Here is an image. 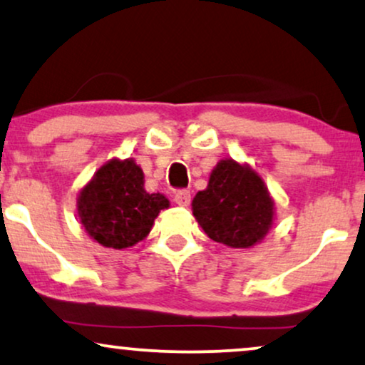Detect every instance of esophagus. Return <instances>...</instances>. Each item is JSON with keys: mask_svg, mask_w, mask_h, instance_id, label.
Returning <instances> with one entry per match:
<instances>
[{"mask_svg": "<svg viewBox=\"0 0 365 365\" xmlns=\"http://www.w3.org/2000/svg\"><path fill=\"white\" fill-rule=\"evenodd\" d=\"M174 201H176V205L179 206H187L189 202H191V192H189L187 189H178V191L174 192Z\"/></svg>", "mask_w": 365, "mask_h": 365, "instance_id": "34e87169", "label": "esophagus"}]
</instances>
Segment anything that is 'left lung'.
<instances>
[{"label":"left lung","mask_w":365,"mask_h":365,"mask_svg":"<svg viewBox=\"0 0 365 365\" xmlns=\"http://www.w3.org/2000/svg\"><path fill=\"white\" fill-rule=\"evenodd\" d=\"M192 212L212 241L250 248L268 233L273 201L257 173L226 159L211 173L205 191L196 194Z\"/></svg>","instance_id":"left-lung-1"}]
</instances>
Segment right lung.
Listing matches in <instances>:
<instances>
[{
    "label": "right lung",
    "mask_w": 365,
    "mask_h": 365,
    "mask_svg": "<svg viewBox=\"0 0 365 365\" xmlns=\"http://www.w3.org/2000/svg\"><path fill=\"white\" fill-rule=\"evenodd\" d=\"M169 206L163 194L144 189V174L132 159H113L97 171L78 196L80 223L107 248H129L144 240L159 211Z\"/></svg>",
    "instance_id": "1"
}]
</instances>
